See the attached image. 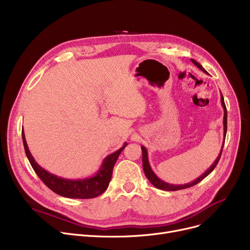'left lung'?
Here are the masks:
<instances>
[{"mask_svg":"<svg viewBox=\"0 0 250 250\" xmlns=\"http://www.w3.org/2000/svg\"><path fill=\"white\" fill-rule=\"evenodd\" d=\"M190 61L193 62V64H195L196 67H198L200 70H202L204 73L208 74V72L203 68V65L201 63H199L198 62H196L195 60L193 59H190ZM221 103H222V106H223V109H224V120H223V124H224V142H225V137H226V133H227V108H226V105H225V102H224V98H223V95L221 94ZM224 142H223V145H222V149H221V152L219 154V156L217 157V159L215 160V162L211 165V167H209L207 171L205 173H203L200 177L196 178L195 180L189 182V183H187V185H171V183H168V182H165L163 181L162 179H160L158 176H157L154 171L152 170L151 166H150V163H149V160H148V152H147V149L142 146V155H143V169H144V172H145V175L146 177L149 179V181L152 183V185L159 188V189H162V190H167V191H175V190H179V189H185V188H190V187H193L195 185H198L199 182H201L204 178H206L209 173H211L213 170L215 169V167L217 166L219 160H220V157H221V154H222V151H223V146H224Z\"/></svg>","mask_w":250,"mask_h":250,"instance_id":"8db88e82","label":"left lung"}]
</instances>
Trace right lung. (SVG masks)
I'll return each instance as SVG.
<instances>
[{
  "label": "right lung",
  "mask_w": 250,
  "mask_h": 250,
  "mask_svg": "<svg viewBox=\"0 0 250 250\" xmlns=\"http://www.w3.org/2000/svg\"><path fill=\"white\" fill-rule=\"evenodd\" d=\"M22 139L26 156H27L37 176L42 179V181L49 189L62 196H64V198L70 199H93L106 190L111 179L113 166L118 156L127 145L126 143H125L121 149L105 157L95 175L82 179H67L52 174L39 166L35 162L33 156L28 149L24 132H22Z\"/></svg>",
  "instance_id": "right-lung-1"
}]
</instances>
